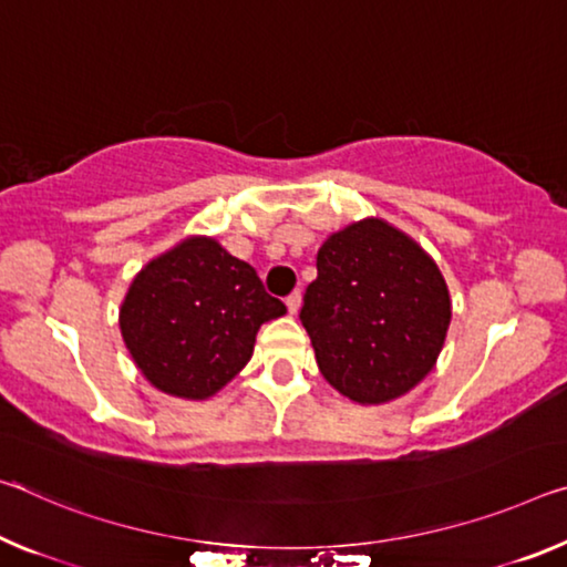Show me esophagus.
Here are the masks:
<instances>
[{
  "label": "esophagus",
  "mask_w": 567,
  "mask_h": 567,
  "mask_svg": "<svg viewBox=\"0 0 567 567\" xmlns=\"http://www.w3.org/2000/svg\"><path fill=\"white\" fill-rule=\"evenodd\" d=\"M287 310H290L292 312V316H295V312H298L300 310V305H302V292L300 290H295V292H290V295H287Z\"/></svg>",
  "instance_id": "1"
}]
</instances>
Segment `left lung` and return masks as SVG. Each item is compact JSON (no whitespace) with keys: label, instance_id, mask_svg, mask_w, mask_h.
Wrapping results in <instances>:
<instances>
[{"label":"left lung","instance_id":"1","mask_svg":"<svg viewBox=\"0 0 567 567\" xmlns=\"http://www.w3.org/2000/svg\"><path fill=\"white\" fill-rule=\"evenodd\" d=\"M300 320L330 385L350 401L383 403L434 368L452 305L442 272L416 241L365 219L320 247Z\"/></svg>","mask_w":567,"mask_h":567}]
</instances>
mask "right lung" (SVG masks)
<instances>
[{"instance_id": "obj_1", "label": "right lung", "mask_w": 567, "mask_h": 567, "mask_svg": "<svg viewBox=\"0 0 567 567\" xmlns=\"http://www.w3.org/2000/svg\"><path fill=\"white\" fill-rule=\"evenodd\" d=\"M255 267L194 237L133 280L121 332L146 379L171 396L209 399L247 365L262 322L285 316Z\"/></svg>"}]
</instances>
